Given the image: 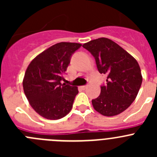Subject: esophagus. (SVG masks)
Returning a JSON list of instances; mask_svg holds the SVG:
<instances>
[{"mask_svg": "<svg viewBox=\"0 0 157 157\" xmlns=\"http://www.w3.org/2000/svg\"><path fill=\"white\" fill-rule=\"evenodd\" d=\"M87 86H87V85H86V86H82L81 88L82 89V90H86V89L87 88Z\"/></svg>", "mask_w": 157, "mask_h": 157, "instance_id": "34e87169", "label": "esophagus"}]
</instances>
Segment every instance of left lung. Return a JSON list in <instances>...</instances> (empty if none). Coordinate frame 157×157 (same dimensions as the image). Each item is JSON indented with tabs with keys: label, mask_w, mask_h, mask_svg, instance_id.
<instances>
[{
	"label": "left lung",
	"mask_w": 157,
	"mask_h": 157,
	"mask_svg": "<svg viewBox=\"0 0 157 157\" xmlns=\"http://www.w3.org/2000/svg\"><path fill=\"white\" fill-rule=\"evenodd\" d=\"M82 47L92 54L98 71L107 77L100 95L92 100L94 109L106 116L120 114L133 103L141 87L142 77L138 62L105 37L92 40Z\"/></svg>",
	"instance_id": "obj_1"
}]
</instances>
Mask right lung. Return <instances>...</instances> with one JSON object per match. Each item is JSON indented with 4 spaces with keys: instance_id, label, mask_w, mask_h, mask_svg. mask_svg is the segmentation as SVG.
Here are the masks:
<instances>
[{
    "instance_id": "obj_1",
    "label": "right lung",
    "mask_w": 157,
    "mask_h": 157,
    "mask_svg": "<svg viewBox=\"0 0 157 157\" xmlns=\"http://www.w3.org/2000/svg\"><path fill=\"white\" fill-rule=\"evenodd\" d=\"M79 43L59 42L36 56L29 64L23 86L32 108L48 120H59L68 114L78 90L63 83V75Z\"/></svg>"
}]
</instances>
